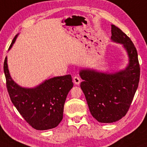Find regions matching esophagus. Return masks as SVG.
Here are the masks:
<instances>
[{"label":"esophagus","instance_id":"esophagus-1","mask_svg":"<svg viewBox=\"0 0 147 147\" xmlns=\"http://www.w3.org/2000/svg\"><path fill=\"white\" fill-rule=\"evenodd\" d=\"M73 81L76 85H79L80 83H81V78L77 76H75L73 78Z\"/></svg>","mask_w":147,"mask_h":147}]
</instances>
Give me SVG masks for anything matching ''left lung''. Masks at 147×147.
Masks as SVG:
<instances>
[{
  "instance_id": "obj_1",
  "label": "left lung",
  "mask_w": 147,
  "mask_h": 147,
  "mask_svg": "<svg viewBox=\"0 0 147 147\" xmlns=\"http://www.w3.org/2000/svg\"><path fill=\"white\" fill-rule=\"evenodd\" d=\"M111 39L121 43L127 51L129 63L122 71L113 74L81 70L84 92L92 116L98 122L111 123L123 117L129 110L138 88L140 67L134 44L126 34L115 25H111Z\"/></svg>"
}]
</instances>
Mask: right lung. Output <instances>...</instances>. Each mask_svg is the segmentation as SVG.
<instances>
[{"mask_svg":"<svg viewBox=\"0 0 147 147\" xmlns=\"http://www.w3.org/2000/svg\"><path fill=\"white\" fill-rule=\"evenodd\" d=\"M16 37L17 35L9 48H11ZM3 69L10 100L29 125L37 130L58 126L63 119L66 96L74 86L71 76L54 77L35 88H25L16 84L10 77L6 57Z\"/></svg>","mask_w":147,"mask_h":147,"instance_id":"1","label":"right lung"}]
</instances>
